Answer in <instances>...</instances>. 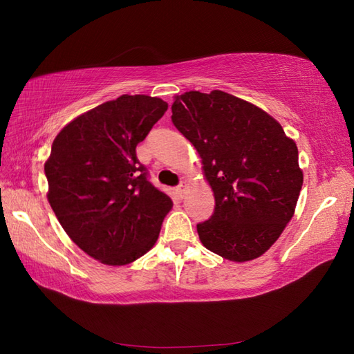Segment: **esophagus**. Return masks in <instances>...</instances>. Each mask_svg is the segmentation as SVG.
Instances as JSON below:
<instances>
[{
    "instance_id": "34e87169",
    "label": "esophagus",
    "mask_w": 354,
    "mask_h": 354,
    "mask_svg": "<svg viewBox=\"0 0 354 354\" xmlns=\"http://www.w3.org/2000/svg\"><path fill=\"white\" fill-rule=\"evenodd\" d=\"M187 190H189V184H187V183H181V184H179V187H178V193H179V196L184 198V196H185V193H187Z\"/></svg>"
}]
</instances>
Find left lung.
<instances>
[{
	"instance_id": "left-lung-1",
	"label": "left lung",
	"mask_w": 354,
	"mask_h": 354,
	"mask_svg": "<svg viewBox=\"0 0 354 354\" xmlns=\"http://www.w3.org/2000/svg\"><path fill=\"white\" fill-rule=\"evenodd\" d=\"M171 122L198 150L214 194L213 216L198 223L202 245L237 263L260 257L295 213V141L268 112L219 89L176 95Z\"/></svg>"
}]
</instances>
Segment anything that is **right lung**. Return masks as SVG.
<instances>
[{
	"mask_svg": "<svg viewBox=\"0 0 354 354\" xmlns=\"http://www.w3.org/2000/svg\"><path fill=\"white\" fill-rule=\"evenodd\" d=\"M167 108L158 97L123 94L74 118L53 141L44 165L50 205L73 242L103 265L145 255L173 207L135 152Z\"/></svg>",
	"mask_w": 354,
	"mask_h": 354,
	"instance_id": "1",
	"label": "right lung"
}]
</instances>
